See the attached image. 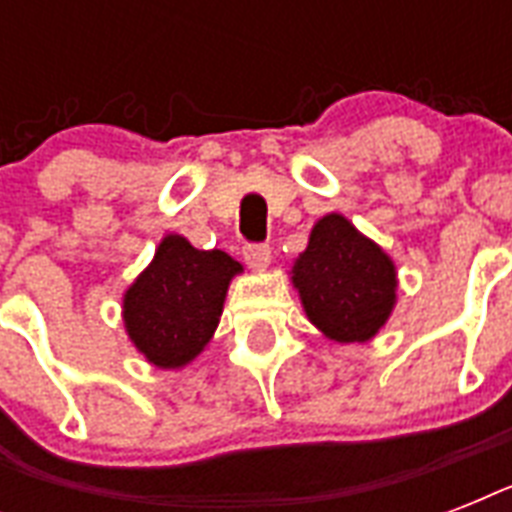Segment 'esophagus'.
Here are the masks:
<instances>
[{
    "label": "esophagus",
    "instance_id": "obj_1",
    "mask_svg": "<svg viewBox=\"0 0 512 512\" xmlns=\"http://www.w3.org/2000/svg\"><path fill=\"white\" fill-rule=\"evenodd\" d=\"M244 260L252 271H265L271 265V247L268 244H247L244 247Z\"/></svg>",
    "mask_w": 512,
    "mask_h": 512
}]
</instances>
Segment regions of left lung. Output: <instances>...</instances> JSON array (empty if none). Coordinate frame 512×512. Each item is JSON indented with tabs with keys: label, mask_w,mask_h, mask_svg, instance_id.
Listing matches in <instances>:
<instances>
[{
	"label": "left lung",
	"mask_w": 512,
	"mask_h": 512,
	"mask_svg": "<svg viewBox=\"0 0 512 512\" xmlns=\"http://www.w3.org/2000/svg\"><path fill=\"white\" fill-rule=\"evenodd\" d=\"M292 284L311 324L337 342L372 340L396 305L393 260L337 212L313 225Z\"/></svg>",
	"instance_id": "8db88e82"
}]
</instances>
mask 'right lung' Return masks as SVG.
I'll return each mask as SVG.
<instances>
[{
  "label": "right lung",
  "instance_id": "obj_1",
  "mask_svg": "<svg viewBox=\"0 0 512 512\" xmlns=\"http://www.w3.org/2000/svg\"><path fill=\"white\" fill-rule=\"evenodd\" d=\"M241 265L220 249L164 236L154 260L124 292V327L159 369H180L212 340L225 292Z\"/></svg>",
  "mask_w": 512,
  "mask_h": 512
}]
</instances>
